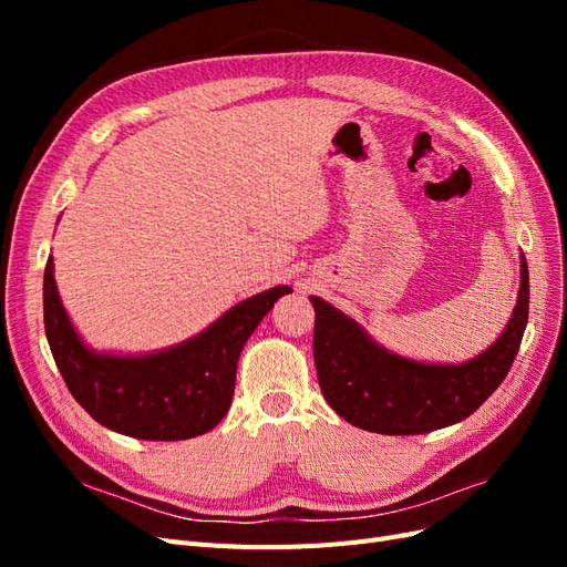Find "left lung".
Returning a JSON list of instances; mask_svg holds the SVG:
<instances>
[{
	"instance_id": "1",
	"label": "left lung",
	"mask_w": 567,
	"mask_h": 567,
	"mask_svg": "<svg viewBox=\"0 0 567 567\" xmlns=\"http://www.w3.org/2000/svg\"><path fill=\"white\" fill-rule=\"evenodd\" d=\"M310 302L317 315V379L336 414L369 433L421 435L468 419L502 385L527 326L529 274L520 255V290L506 329L487 350L458 364L390 352L331 302L317 296Z\"/></svg>"
}]
</instances>
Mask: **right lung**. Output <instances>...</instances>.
Returning <instances> with one entry per match:
<instances>
[{
  "mask_svg": "<svg viewBox=\"0 0 567 567\" xmlns=\"http://www.w3.org/2000/svg\"><path fill=\"white\" fill-rule=\"evenodd\" d=\"M288 293H293L290 286H274L236 302L173 348L140 354L99 352L68 317L49 257L44 331L68 390L96 423L136 440L175 442L208 433L227 416L246 340L274 302Z\"/></svg>",
  "mask_w": 567,
  "mask_h": 567,
  "instance_id": "1",
  "label": "right lung"
}]
</instances>
